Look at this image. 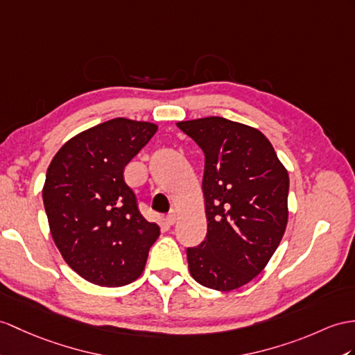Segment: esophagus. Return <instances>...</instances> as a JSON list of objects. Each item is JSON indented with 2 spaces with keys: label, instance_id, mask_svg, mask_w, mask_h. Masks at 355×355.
I'll return each instance as SVG.
<instances>
[{
  "label": "esophagus",
  "instance_id": "1",
  "mask_svg": "<svg viewBox=\"0 0 355 355\" xmlns=\"http://www.w3.org/2000/svg\"><path fill=\"white\" fill-rule=\"evenodd\" d=\"M178 220V212L176 211H170V214L167 215L166 218V223L168 224V226H171V224H175Z\"/></svg>",
  "mask_w": 355,
  "mask_h": 355
}]
</instances>
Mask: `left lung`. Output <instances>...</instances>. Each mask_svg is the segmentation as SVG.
<instances>
[{
	"instance_id": "8db88e82",
	"label": "left lung",
	"mask_w": 355,
	"mask_h": 355,
	"mask_svg": "<svg viewBox=\"0 0 355 355\" xmlns=\"http://www.w3.org/2000/svg\"><path fill=\"white\" fill-rule=\"evenodd\" d=\"M176 125L205 153L207 233L187 250L189 274L206 288L238 289L263 271L286 230L288 170L256 128L217 116Z\"/></svg>"
}]
</instances>
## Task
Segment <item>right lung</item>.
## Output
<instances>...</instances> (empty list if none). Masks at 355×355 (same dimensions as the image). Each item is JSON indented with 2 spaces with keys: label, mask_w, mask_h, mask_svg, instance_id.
I'll list each match as a JSON object with an SVG mask.
<instances>
[{
  "label": "right lung",
  "mask_w": 355,
  "mask_h": 355,
  "mask_svg": "<svg viewBox=\"0 0 355 355\" xmlns=\"http://www.w3.org/2000/svg\"><path fill=\"white\" fill-rule=\"evenodd\" d=\"M157 131L150 122L111 119L67 140L48 167L42 196L51 235L66 263L98 286L135 282L159 236L123 180L126 164Z\"/></svg>",
  "instance_id": "obj_1"
}]
</instances>
